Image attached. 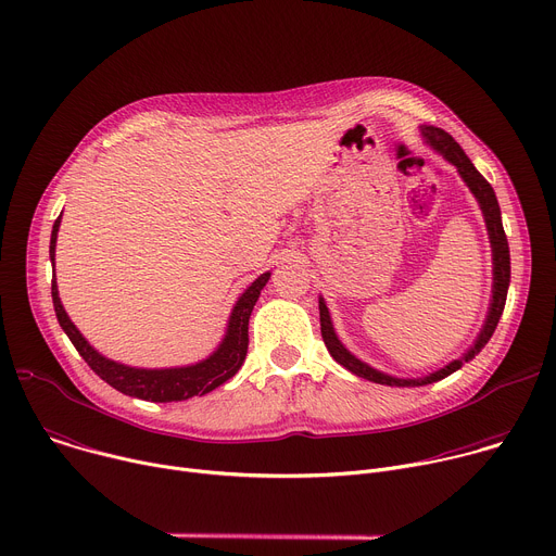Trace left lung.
I'll use <instances>...</instances> for the list:
<instances>
[{
	"label": "left lung",
	"instance_id": "obj_1",
	"mask_svg": "<svg viewBox=\"0 0 556 556\" xmlns=\"http://www.w3.org/2000/svg\"><path fill=\"white\" fill-rule=\"evenodd\" d=\"M420 136L425 140L427 147H431L435 153H440L448 165H453L459 174V178L464 180V185L468 187V191L472 193V198L478 200L480 211L484 215L486 222V230H489V242H491V253H493V290H491V303H489V312L486 319L480 328V334L475 337L472 345L457 358H453L451 363H446L444 367L427 374V376H418V378H403V376H391L387 371H380L376 367H371L369 363L361 361L358 356H354L339 339L332 316H330V307L326 303V299L319 294V314H321V334L326 341V348L330 352V356L343 365L348 371L367 378L371 382L378 384H389V387H422V384H431L438 382L446 376H451L453 371H457L464 363L472 361L478 356L484 345L491 341L500 319L502 312L506 305V294H508V286H510V251H508V240L504 232V224H502V211H500V202L497 195L493 191V187L486 182V178L475 169V165L470 163V157L464 153V149L451 138V134H446L440 127L433 125H420Z\"/></svg>",
	"mask_w": 556,
	"mask_h": 556
}]
</instances>
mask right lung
<instances>
[{
	"mask_svg": "<svg viewBox=\"0 0 556 556\" xmlns=\"http://www.w3.org/2000/svg\"><path fill=\"white\" fill-rule=\"evenodd\" d=\"M61 226V215L56 217L50 235V262L54 266V253H56V232ZM270 273L260 275L242 294L235 301L226 332L219 341V345L202 361L180 367H131L118 361H112L103 356L81 332L72 324L61 299H59V286L56 279H52V303L56 312V321L61 330L67 334L76 352L84 356V361L99 374L108 384L118 389L125 395H134V399H142L149 403H180L189 401L193 395H204L213 391L215 387L224 384L228 378H232L240 367L244 365L247 350H249V319L251 312L268 283Z\"/></svg>",
	"mask_w": 556,
	"mask_h": 556,
	"instance_id": "obj_1",
	"label": "right lung"
}]
</instances>
